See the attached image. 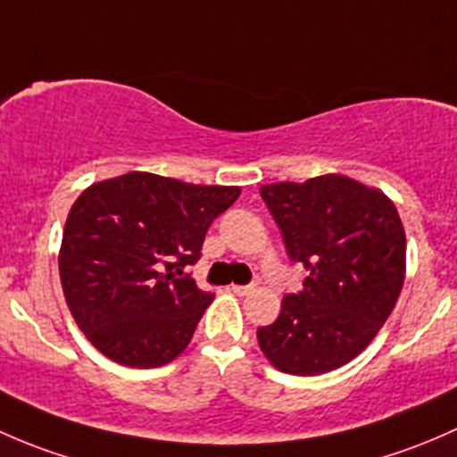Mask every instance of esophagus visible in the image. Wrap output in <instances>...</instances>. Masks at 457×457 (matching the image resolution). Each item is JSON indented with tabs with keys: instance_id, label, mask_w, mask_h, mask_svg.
<instances>
[{
	"instance_id": "34e87169",
	"label": "esophagus",
	"mask_w": 457,
	"mask_h": 457,
	"mask_svg": "<svg viewBox=\"0 0 457 457\" xmlns=\"http://www.w3.org/2000/svg\"><path fill=\"white\" fill-rule=\"evenodd\" d=\"M230 293L237 295V297H244V295H248L253 290V286H230Z\"/></svg>"
}]
</instances>
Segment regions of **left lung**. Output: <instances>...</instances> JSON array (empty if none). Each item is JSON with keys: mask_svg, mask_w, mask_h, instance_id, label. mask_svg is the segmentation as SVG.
<instances>
[{"mask_svg": "<svg viewBox=\"0 0 457 457\" xmlns=\"http://www.w3.org/2000/svg\"><path fill=\"white\" fill-rule=\"evenodd\" d=\"M290 260L308 270L275 323L257 330L272 368L317 376L350 363L392 314L404 281V228L383 191L338 173L263 185Z\"/></svg>", "mask_w": 457, "mask_h": 457, "instance_id": "8db88e82", "label": "left lung"}]
</instances>
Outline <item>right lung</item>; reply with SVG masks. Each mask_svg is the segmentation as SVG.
I'll return each mask as SVG.
<instances>
[{
	"instance_id": "1",
	"label": "right lung",
	"mask_w": 457,
	"mask_h": 457,
	"mask_svg": "<svg viewBox=\"0 0 457 457\" xmlns=\"http://www.w3.org/2000/svg\"><path fill=\"white\" fill-rule=\"evenodd\" d=\"M239 194L129 171L77 197L59 275L74 321L101 354L147 370L185 352L213 301L185 268L200 260L206 230Z\"/></svg>"
}]
</instances>
